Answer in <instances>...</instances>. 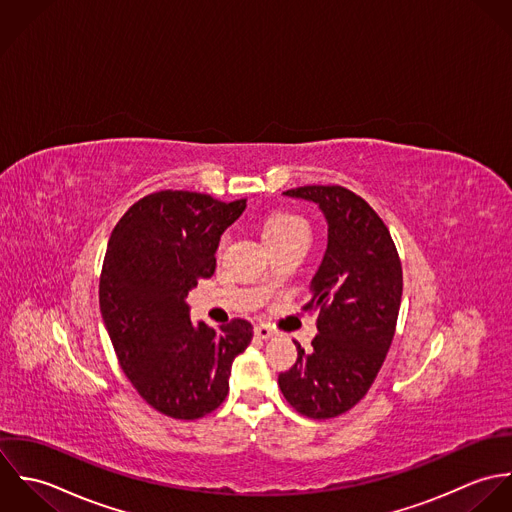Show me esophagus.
<instances>
[{"mask_svg":"<svg viewBox=\"0 0 512 512\" xmlns=\"http://www.w3.org/2000/svg\"><path fill=\"white\" fill-rule=\"evenodd\" d=\"M275 334V330L269 324H257L255 326V336L257 338H271Z\"/></svg>","mask_w":512,"mask_h":512,"instance_id":"esophagus-1","label":"esophagus"}]
</instances>
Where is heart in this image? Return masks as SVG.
Instances as JSON below:
<instances>
[{"label":"heart","instance_id":"1","mask_svg":"<svg viewBox=\"0 0 512 512\" xmlns=\"http://www.w3.org/2000/svg\"><path fill=\"white\" fill-rule=\"evenodd\" d=\"M261 237L265 245L271 249L275 245L293 241V239H307L308 225L295 213L289 211H271L259 223Z\"/></svg>","mask_w":512,"mask_h":512}]
</instances>
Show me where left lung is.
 Segmentation results:
<instances>
[{"mask_svg": "<svg viewBox=\"0 0 512 512\" xmlns=\"http://www.w3.org/2000/svg\"><path fill=\"white\" fill-rule=\"evenodd\" d=\"M283 194L318 204L328 245L303 307L318 312V334L310 352L297 342V362L279 374V386L299 413L328 419L368 394L386 360L402 303V261L382 217L354 192L303 186Z\"/></svg>", "mask_w": 512, "mask_h": 512, "instance_id": "left-lung-1", "label": "left lung"}]
</instances>
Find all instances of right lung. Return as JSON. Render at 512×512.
<instances>
[{
  "instance_id": "right-lung-1",
  "label": "right lung",
  "mask_w": 512,
  "mask_h": 512,
  "mask_svg": "<svg viewBox=\"0 0 512 512\" xmlns=\"http://www.w3.org/2000/svg\"><path fill=\"white\" fill-rule=\"evenodd\" d=\"M245 200L162 190L132 205L110 233L99 303L120 368L164 415L198 419L229 392L231 364L253 326L233 318L219 330L190 320L188 293L215 271L221 233Z\"/></svg>"
}]
</instances>
